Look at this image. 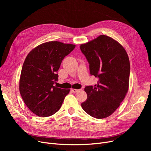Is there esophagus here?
Listing matches in <instances>:
<instances>
[{"label":"esophagus","mask_w":151,"mask_h":151,"mask_svg":"<svg viewBox=\"0 0 151 151\" xmlns=\"http://www.w3.org/2000/svg\"><path fill=\"white\" fill-rule=\"evenodd\" d=\"M80 89H71V91H72L73 93H76V92H78V91H79Z\"/></svg>","instance_id":"esophagus-1"}]
</instances>
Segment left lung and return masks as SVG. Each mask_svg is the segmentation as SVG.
Instances as JSON below:
<instances>
[{"instance_id": "obj_1", "label": "left lung", "mask_w": 151, "mask_h": 151, "mask_svg": "<svg viewBox=\"0 0 151 151\" xmlns=\"http://www.w3.org/2000/svg\"><path fill=\"white\" fill-rule=\"evenodd\" d=\"M80 48L89 63L91 75L99 78L97 85L85 87L88 98L81 106L96 118L108 117L119 107L129 90V56L120 43L106 35L81 44Z\"/></svg>"}]
</instances>
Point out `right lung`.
I'll list each match as a JSON object with an SVG mask.
<instances>
[{"label": "right lung", "instance_id": "1", "mask_svg": "<svg viewBox=\"0 0 151 151\" xmlns=\"http://www.w3.org/2000/svg\"><path fill=\"white\" fill-rule=\"evenodd\" d=\"M75 45L52 41L41 44L28 54L22 67L19 92L26 105L38 116H51L60 109L70 89L54 86L62 61Z\"/></svg>", "mask_w": 151, "mask_h": 151}]
</instances>
